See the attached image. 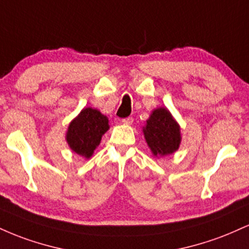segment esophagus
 Masks as SVG:
<instances>
[{"label": "esophagus", "mask_w": 249, "mask_h": 249, "mask_svg": "<svg viewBox=\"0 0 249 249\" xmlns=\"http://www.w3.org/2000/svg\"><path fill=\"white\" fill-rule=\"evenodd\" d=\"M132 123H133L132 117H127V118L122 119V124H124V125H131Z\"/></svg>", "instance_id": "esophagus-1"}]
</instances>
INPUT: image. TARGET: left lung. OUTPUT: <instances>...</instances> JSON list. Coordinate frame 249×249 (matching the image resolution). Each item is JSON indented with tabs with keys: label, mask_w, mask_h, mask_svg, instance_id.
<instances>
[{
	"label": "left lung",
	"mask_w": 249,
	"mask_h": 249,
	"mask_svg": "<svg viewBox=\"0 0 249 249\" xmlns=\"http://www.w3.org/2000/svg\"><path fill=\"white\" fill-rule=\"evenodd\" d=\"M142 132L151 152L156 157H164L176 152L181 142L179 124L165 107H158L152 111Z\"/></svg>",
	"instance_id": "obj_1"
}]
</instances>
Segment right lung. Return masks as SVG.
<instances>
[{"mask_svg": "<svg viewBox=\"0 0 249 249\" xmlns=\"http://www.w3.org/2000/svg\"><path fill=\"white\" fill-rule=\"evenodd\" d=\"M108 127L107 116L96 108L85 107L70 123L67 131V142L73 152L89 159Z\"/></svg>", "mask_w": 249, "mask_h": 249, "instance_id": "add662e5", "label": "right lung"}]
</instances>
